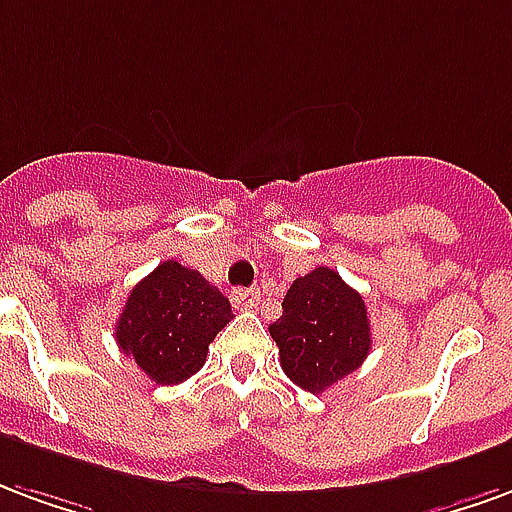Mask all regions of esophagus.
<instances>
[{
	"mask_svg": "<svg viewBox=\"0 0 512 512\" xmlns=\"http://www.w3.org/2000/svg\"><path fill=\"white\" fill-rule=\"evenodd\" d=\"M231 302H234L237 311H251L253 305L259 302V289H237L231 294Z\"/></svg>",
	"mask_w": 512,
	"mask_h": 512,
	"instance_id": "obj_1",
	"label": "esophagus"
}]
</instances>
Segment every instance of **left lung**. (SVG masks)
Here are the masks:
<instances>
[{
    "label": "left lung",
    "mask_w": 512,
    "mask_h": 512,
    "mask_svg": "<svg viewBox=\"0 0 512 512\" xmlns=\"http://www.w3.org/2000/svg\"><path fill=\"white\" fill-rule=\"evenodd\" d=\"M270 335L286 376L313 395L357 371L371 352L365 300L330 267H316L289 286Z\"/></svg>",
    "instance_id": "left-lung-1"
}]
</instances>
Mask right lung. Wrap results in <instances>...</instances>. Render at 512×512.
I'll return each instance as SVG.
<instances>
[{
    "instance_id": "right-lung-1",
    "label": "right lung",
    "mask_w": 512,
    "mask_h": 512,
    "mask_svg": "<svg viewBox=\"0 0 512 512\" xmlns=\"http://www.w3.org/2000/svg\"><path fill=\"white\" fill-rule=\"evenodd\" d=\"M231 319L229 300L201 272L169 259L133 286L114 335L152 382L179 384L204 365Z\"/></svg>"
}]
</instances>
